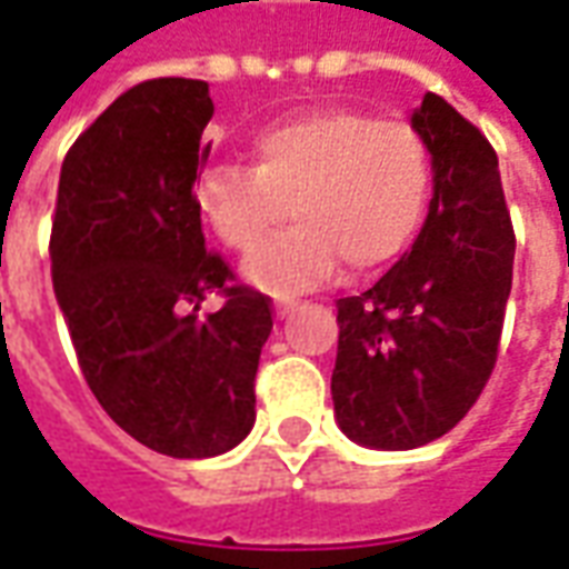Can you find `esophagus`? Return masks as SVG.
Listing matches in <instances>:
<instances>
[{"instance_id":"obj_1","label":"esophagus","mask_w":569,"mask_h":569,"mask_svg":"<svg viewBox=\"0 0 569 569\" xmlns=\"http://www.w3.org/2000/svg\"><path fill=\"white\" fill-rule=\"evenodd\" d=\"M296 298H280V301H277V317H289V313L296 311Z\"/></svg>"}]
</instances>
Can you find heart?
I'll return each mask as SVG.
<instances>
[{
  "label": "heart",
  "mask_w": 569,
  "mask_h": 569,
  "mask_svg": "<svg viewBox=\"0 0 569 569\" xmlns=\"http://www.w3.org/2000/svg\"><path fill=\"white\" fill-rule=\"evenodd\" d=\"M252 166L209 162L193 184L202 221L233 252H252L284 217L297 228L246 261L273 296L388 268L407 252L431 200V150L403 119L326 107L273 119L249 138Z\"/></svg>",
  "instance_id": "heart-1"
}]
</instances>
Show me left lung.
I'll list each match as a JSON object with an SVG mask.
<instances>
[{
    "instance_id": "obj_1",
    "label": "left lung",
    "mask_w": 569,
    "mask_h": 569,
    "mask_svg": "<svg viewBox=\"0 0 569 569\" xmlns=\"http://www.w3.org/2000/svg\"><path fill=\"white\" fill-rule=\"evenodd\" d=\"M412 126L435 166L422 233L372 289L336 301V419L372 450L425 447L478 403L499 357L515 268L490 141L435 91Z\"/></svg>"
}]
</instances>
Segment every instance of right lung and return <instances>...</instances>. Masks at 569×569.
<instances>
[{
	"mask_svg": "<svg viewBox=\"0 0 569 569\" xmlns=\"http://www.w3.org/2000/svg\"><path fill=\"white\" fill-rule=\"evenodd\" d=\"M212 113L202 79L122 91L67 150L51 221V283L91 395L172 459H209L252 431L273 329L271 298L206 249L193 181ZM209 291L226 305L202 318Z\"/></svg>",
	"mask_w": 569,
	"mask_h": 569,
	"instance_id": "right-lung-1",
	"label": "right lung"
}]
</instances>
